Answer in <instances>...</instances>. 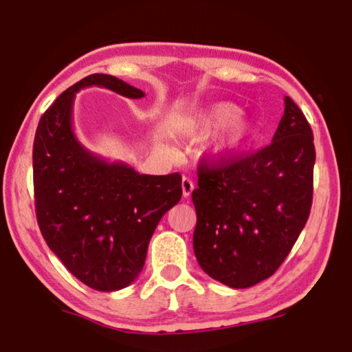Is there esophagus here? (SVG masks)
Wrapping results in <instances>:
<instances>
[{"label":"esophagus","mask_w":352,"mask_h":352,"mask_svg":"<svg viewBox=\"0 0 352 352\" xmlns=\"http://www.w3.org/2000/svg\"><path fill=\"white\" fill-rule=\"evenodd\" d=\"M195 190V183H192L191 178L188 177H183L182 178V192H183V197H188Z\"/></svg>","instance_id":"1"}]
</instances>
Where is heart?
I'll return each instance as SVG.
<instances>
[{
  "instance_id": "b5f03b06",
  "label": "heart",
  "mask_w": 352,
  "mask_h": 352,
  "mask_svg": "<svg viewBox=\"0 0 352 352\" xmlns=\"http://www.w3.org/2000/svg\"><path fill=\"white\" fill-rule=\"evenodd\" d=\"M236 103L217 102L204 110L180 116L175 121L177 135L201 140L217 132L209 145V156L217 161H228L239 156L254 142L256 127L254 121L241 115Z\"/></svg>"
}]
</instances>
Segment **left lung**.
I'll return each instance as SVG.
<instances>
[{"mask_svg":"<svg viewBox=\"0 0 352 352\" xmlns=\"http://www.w3.org/2000/svg\"><path fill=\"white\" fill-rule=\"evenodd\" d=\"M268 146L228 161L201 162L192 191V247L212 279L247 289L276 273L308 221L314 137L290 97Z\"/></svg>","mask_w":352,"mask_h":352,"instance_id":"1","label":"left lung"}]
</instances>
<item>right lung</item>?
<instances>
[{
  "mask_svg": "<svg viewBox=\"0 0 352 352\" xmlns=\"http://www.w3.org/2000/svg\"><path fill=\"white\" fill-rule=\"evenodd\" d=\"M127 98L145 92L111 75H89L56 98L33 143V185L41 234L67 270L94 290L132 284L157 223L182 197L180 174H138L94 155L73 131V103L84 87Z\"/></svg>",
  "mask_w": 352,
  "mask_h": 352,
  "instance_id": "1",
  "label": "right lung"
}]
</instances>
